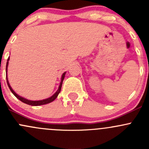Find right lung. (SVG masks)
Masks as SVG:
<instances>
[{
	"label": "right lung",
	"instance_id": "obj_1",
	"mask_svg": "<svg viewBox=\"0 0 149 149\" xmlns=\"http://www.w3.org/2000/svg\"><path fill=\"white\" fill-rule=\"evenodd\" d=\"M64 74V73H63ZM64 77H65V76H63V79L62 78L63 80H61V85H60L59 86V88H58V91H56V93H55V94H54L53 96H52L51 97H49V98L47 99V100H41V101H29V100H25V99L22 98V97H21L20 96L17 95V94H16V93L14 92V91L12 90V88H10V89L12 90V93H13V94H14L15 96H16V97H17L18 99H19V100H21L22 102H23L27 104H29V105H32V106H39V105H42V104H48V103H50L52 102V101H54V100H55V99L57 98V97L58 96V94H59L60 91H61V86H62V83L63 81H63L64 79Z\"/></svg>",
	"mask_w": 149,
	"mask_h": 149
}]
</instances>
